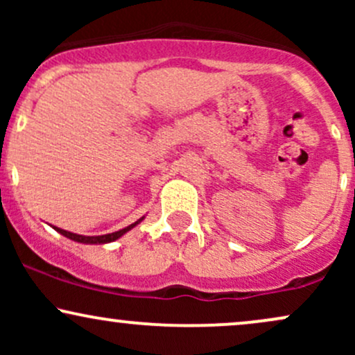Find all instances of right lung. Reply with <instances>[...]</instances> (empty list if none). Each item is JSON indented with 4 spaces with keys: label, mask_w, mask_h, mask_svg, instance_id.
I'll use <instances>...</instances> for the list:
<instances>
[{
    "label": "right lung",
    "mask_w": 355,
    "mask_h": 355,
    "mask_svg": "<svg viewBox=\"0 0 355 355\" xmlns=\"http://www.w3.org/2000/svg\"><path fill=\"white\" fill-rule=\"evenodd\" d=\"M145 217L138 218L135 223H132V225L125 227V229L118 230V232H113V234H107V235H93V237H87V235H78V234H73V232H68V230H63V229H58V227H53L56 232H60L61 235H64L67 239L73 240V242H78V243H87V245H103V243H110V242H115L120 237H123L126 232H130L132 229H135L138 223L141 222Z\"/></svg>",
    "instance_id": "right-lung-1"
}]
</instances>
